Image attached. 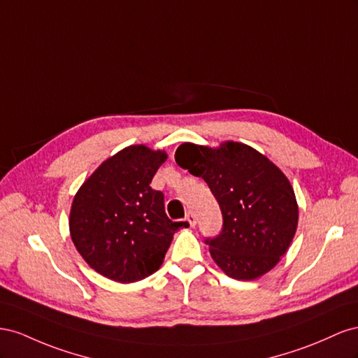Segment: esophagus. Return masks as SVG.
Listing matches in <instances>:
<instances>
[{
	"instance_id": "1",
	"label": "esophagus",
	"mask_w": 358,
	"mask_h": 358,
	"mask_svg": "<svg viewBox=\"0 0 358 358\" xmlns=\"http://www.w3.org/2000/svg\"><path fill=\"white\" fill-rule=\"evenodd\" d=\"M186 220L189 222L190 227H195V224H196V216H195V213L189 211V213L186 214Z\"/></svg>"
}]
</instances>
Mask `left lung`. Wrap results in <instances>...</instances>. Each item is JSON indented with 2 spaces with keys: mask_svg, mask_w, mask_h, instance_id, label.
Instances as JSON below:
<instances>
[{
  "mask_svg": "<svg viewBox=\"0 0 358 358\" xmlns=\"http://www.w3.org/2000/svg\"><path fill=\"white\" fill-rule=\"evenodd\" d=\"M176 162L207 182L219 202L223 227L206 238L211 258L237 280L270 271L297 231L299 206L289 180L255 148L227 141L217 148L185 142Z\"/></svg>",
  "mask_w": 358,
  "mask_h": 358,
  "instance_id": "1",
  "label": "left lung"
}]
</instances>
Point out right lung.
Here are the masks:
<instances>
[{
  "label": "right lung",
  "instance_id": "1",
  "mask_svg": "<svg viewBox=\"0 0 358 358\" xmlns=\"http://www.w3.org/2000/svg\"><path fill=\"white\" fill-rule=\"evenodd\" d=\"M165 151L130 145L105 160L73 198L70 237L91 268L120 283L156 273L173 234L187 222H172L163 193L150 182L166 160Z\"/></svg>",
  "mask_w": 358,
  "mask_h": 358
}]
</instances>
